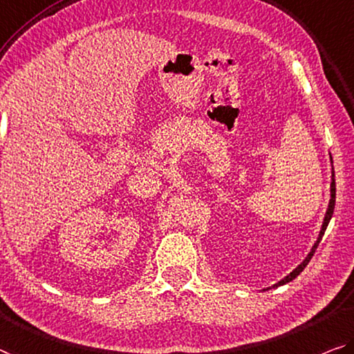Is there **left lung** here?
Listing matches in <instances>:
<instances>
[{"instance_id":"left-lung-1","label":"left lung","mask_w":354,"mask_h":354,"mask_svg":"<svg viewBox=\"0 0 354 354\" xmlns=\"http://www.w3.org/2000/svg\"><path fill=\"white\" fill-rule=\"evenodd\" d=\"M330 162H333V156H330ZM335 176H334V166H333V177H330V199H329V205H328V210H326V215H324V220H323V225H322V230H319V234H318V239H317V242L313 243V247H312V250H310L308 252V254L306 257V259L302 261L301 264L297 266V268L292 270V272H290V274H288L285 279H281L279 283H275L274 286L272 288H279V286H281V285H286V283H290L291 280H295L296 277L301 274V272L306 269V266L310 263V259H312V257H313V253H315V250L318 248V243L322 242V239H323V236H324V231H326V227H328V225H329V221H330V218H333V214H334V207H335V178H334ZM268 290H270V288H268ZM268 290H263V291H268Z\"/></svg>"}]
</instances>
